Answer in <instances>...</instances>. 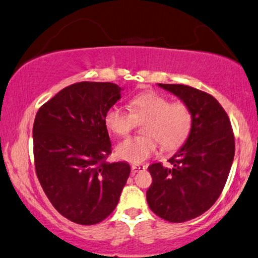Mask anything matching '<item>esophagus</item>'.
<instances>
[{
  "label": "esophagus",
  "instance_id": "obj_1",
  "mask_svg": "<svg viewBox=\"0 0 258 258\" xmlns=\"http://www.w3.org/2000/svg\"><path fill=\"white\" fill-rule=\"evenodd\" d=\"M144 169H146V166L145 165H141V164H134V165H132L133 173L141 172V170H144Z\"/></svg>",
  "mask_w": 258,
  "mask_h": 258
}]
</instances>
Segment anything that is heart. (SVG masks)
<instances>
[{
	"label": "heart",
	"instance_id": "b5f03b06",
	"mask_svg": "<svg viewBox=\"0 0 258 258\" xmlns=\"http://www.w3.org/2000/svg\"><path fill=\"white\" fill-rule=\"evenodd\" d=\"M130 113L114 105L106 110V128L117 136H124L134 128L135 120L142 121L145 136L129 137L118 143L115 153L118 159L140 164L157 152L158 145L167 151L179 149L192 130L191 109L184 102H170L156 92L141 93L130 101Z\"/></svg>",
	"mask_w": 258,
	"mask_h": 258
}]
</instances>
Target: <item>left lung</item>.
<instances>
[{"instance_id":"obj_1","label":"left lung","mask_w":258,"mask_h":258,"mask_svg":"<svg viewBox=\"0 0 258 258\" xmlns=\"http://www.w3.org/2000/svg\"><path fill=\"white\" fill-rule=\"evenodd\" d=\"M191 109L192 130L168 160L149 166L152 184L146 191L150 209L170 223H183L203 215L215 204L227 181L234 159L232 125L211 94L182 84H158Z\"/></svg>"}]
</instances>
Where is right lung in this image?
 Returning a JSON list of instances; mask_svg holds the SVG:
<instances>
[{"instance_id": "1", "label": "right lung", "mask_w": 258, "mask_h": 258, "mask_svg": "<svg viewBox=\"0 0 258 258\" xmlns=\"http://www.w3.org/2000/svg\"><path fill=\"white\" fill-rule=\"evenodd\" d=\"M114 83L67 86L39 108L33 124L35 172L53 207L67 219L94 225L116 208L128 162H107L112 152L104 122L121 99Z\"/></svg>"}]
</instances>
